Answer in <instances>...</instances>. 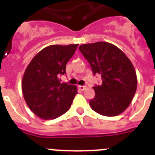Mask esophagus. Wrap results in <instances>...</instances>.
Returning a JSON list of instances; mask_svg holds the SVG:
<instances>
[{"label":"esophagus","instance_id":"esophagus-1","mask_svg":"<svg viewBox=\"0 0 155 155\" xmlns=\"http://www.w3.org/2000/svg\"><path fill=\"white\" fill-rule=\"evenodd\" d=\"M78 87H79V89L81 90V91H84V90L86 89V86H81V85H79Z\"/></svg>","mask_w":155,"mask_h":155}]
</instances>
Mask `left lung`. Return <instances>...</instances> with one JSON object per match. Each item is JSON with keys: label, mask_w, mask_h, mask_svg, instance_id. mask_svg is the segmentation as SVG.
<instances>
[{"label": "left lung", "mask_w": 155, "mask_h": 155, "mask_svg": "<svg viewBox=\"0 0 155 155\" xmlns=\"http://www.w3.org/2000/svg\"><path fill=\"white\" fill-rule=\"evenodd\" d=\"M94 75H101L102 84L93 87L91 108L101 115L114 117L129 107L137 90V79L131 61L115 45L106 42L79 47Z\"/></svg>", "instance_id": "obj_1"}]
</instances>
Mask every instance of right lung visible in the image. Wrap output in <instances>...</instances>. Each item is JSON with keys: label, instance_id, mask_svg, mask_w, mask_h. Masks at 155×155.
<instances>
[{"label": "right lung", "instance_id": "right-lung-1", "mask_svg": "<svg viewBox=\"0 0 155 155\" xmlns=\"http://www.w3.org/2000/svg\"><path fill=\"white\" fill-rule=\"evenodd\" d=\"M78 44L51 45L40 51L25 69L21 90L28 107L43 120H51L70 108L77 87L60 83L58 76L66 73V64Z\"/></svg>", "mask_w": 155, "mask_h": 155}]
</instances>
